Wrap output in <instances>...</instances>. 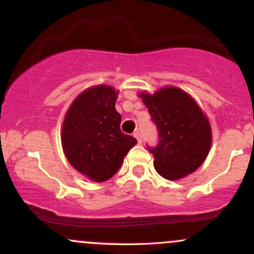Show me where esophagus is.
I'll return each mask as SVG.
<instances>
[{
    "label": "esophagus",
    "instance_id": "esophagus-1",
    "mask_svg": "<svg viewBox=\"0 0 254 254\" xmlns=\"http://www.w3.org/2000/svg\"><path fill=\"white\" fill-rule=\"evenodd\" d=\"M133 136H135L137 141H138L139 143H141V142H142V133H141V131H136V132L133 133Z\"/></svg>",
    "mask_w": 254,
    "mask_h": 254
}]
</instances>
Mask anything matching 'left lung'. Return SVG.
<instances>
[{"label":"left lung","instance_id":"obj_1","mask_svg":"<svg viewBox=\"0 0 254 254\" xmlns=\"http://www.w3.org/2000/svg\"><path fill=\"white\" fill-rule=\"evenodd\" d=\"M139 97L159 132V143L148 147L157 173L168 180L193 173L211 147V127L203 111L177 87H165L153 95L141 93Z\"/></svg>","mask_w":254,"mask_h":254}]
</instances>
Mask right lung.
<instances>
[{"label": "right lung", "instance_id": "right-lung-1", "mask_svg": "<svg viewBox=\"0 0 254 254\" xmlns=\"http://www.w3.org/2000/svg\"><path fill=\"white\" fill-rule=\"evenodd\" d=\"M118 92L100 84L83 90L72 101L62 127V147L75 170L101 183L116 174L125 155L137 143L121 130L116 111Z\"/></svg>", "mask_w": 254, "mask_h": 254}]
</instances>
